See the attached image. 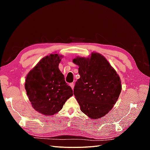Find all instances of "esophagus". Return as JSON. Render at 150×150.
<instances>
[{
    "instance_id": "1",
    "label": "esophagus",
    "mask_w": 150,
    "mask_h": 150,
    "mask_svg": "<svg viewBox=\"0 0 150 150\" xmlns=\"http://www.w3.org/2000/svg\"><path fill=\"white\" fill-rule=\"evenodd\" d=\"M69 86L72 88V90H73V88H74V84H73V83H70Z\"/></svg>"
}]
</instances>
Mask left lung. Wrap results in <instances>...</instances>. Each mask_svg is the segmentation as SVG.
Returning <instances> with one entry per match:
<instances>
[{
	"label": "left lung",
	"mask_w": 150,
	"mask_h": 150,
	"mask_svg": "<svg viewBox=\"0 0 150 150\" xmlns=\"http://www.w3.org/2000/svg\"><path fill=\"white\" fill-rule=\"evenodd\" d=\"M73 62L79 67L81 77L73 94L81 111L91 119L103 117L115 104L122 90L119 75L98 53H92L88 58L77 57Z\"/></svg>",
	"instance_id": "obj_1"
}]
</instances>
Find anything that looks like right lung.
<instances>
[{
	"label": "right lung",
	"instance_id": "obj_1",
	"mask_svg": "<svg viewBox=\"0 0 150 150\" xmlns=\"http://www.w3.org/2000/svg\"><path fill=\"white\" fill-rule=\"evenodd\" d=\"M62 57L57 53L44 57L26 77L25 89L32 107L44 115L59 112L73 95L59 69Z\"/></svg>",
	"mask_w": 150,
	"mask_h": 150
}]
</instances>
